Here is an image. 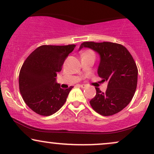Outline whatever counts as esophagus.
Wrapping results in <instances>:
<instances>
[{"label":"esophagus","mask_w":154,"mask_h":154,"mask_svg":"<svg viewBox=\"0 0 154 154\" xmlns=\"http://www.w3.org/2000/svg\"><path fill=\"white\" fill-rule=\"evenodd\" d=\"M79 86L82 88H85L86 87V85H79Z\"/></svg>","instance_id":"esophagus-1"}]
</instances>
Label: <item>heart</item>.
Masks as SVG:
<instances>
[{
	"label": "heart",
	"mask_w": 154,
	"mask_h": 154,
	"mask_svg": "<svg viewBox=\"0 0 154 154\" xmlns=\"http://www.w3.org/2000/svg\"><path fill=\"white\" fill-rule=\"evenodd\" d=\"M88 54H93V52L91 51H85L84 54H83V55H88Z\"/></svg>",
	"instance_id": "b5f03b06"
}]
</instances>
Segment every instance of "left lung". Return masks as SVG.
<instances>
[{"mask_svg": "<svg viewBox=\"0 0 154 154\" xmlns=\"http://www.w3.org/2000/svg\"><path fill=\"white\" fill-rule=\"evenodd\" d=\"M90 48L99 55L98 75L108 82L106 92L95 88L96 95L91 100L92 108L103 116L119 112L130 103L137 88V68L132 55L120 44L84 42L82 48Z\"/></svg>", "mask_w": 154, "mask_h": 154, "instance_id": "obj_1", "label": "left lung"}]
</instances>
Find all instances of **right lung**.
Returning a JSON list of instances; mask_svg holds the SVG:
<instances>
[{
    "label": "right lung",
    "instance_id": "1",
    "mask_svg": "<svg viewBox=\"0 0 154 154\" xmlns=\"http://www.w3.org/2000/svg\"><path fill=\"white\" fill-rule=\"evenodd\" d=\"M76 45H42L26 58L19 76V91L33 111L50 116L63 106L73 87L62 89L56 77Z\"/></svg>",
    "mask_w": 154,
    "mask_h": 154
}]
</instances>
